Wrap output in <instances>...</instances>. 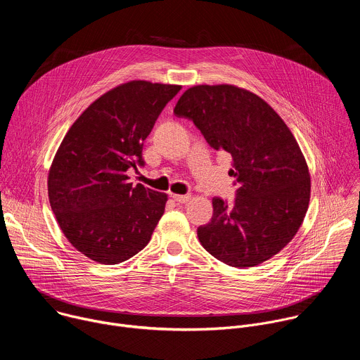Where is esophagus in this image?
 I'll use <instances>...</instances> for the list:
<instances>
[{"label":"esophagus","mask_w":360,"mask_h":360,"mask_svg":"<svg viewBox=\"0 0 360 360\" xmlns=\"http://www.w3.org/2000/svg\"><path fill=\"white\" fill-rule=\"evenodd\" d=\"M172 198L176 200V202H179V203H186V202H189L191 200V195H172Z\"/></svg>","instance_id":"1"}]
</instances>
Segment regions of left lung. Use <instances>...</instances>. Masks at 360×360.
I'll list each match as a JSON object with an SVG mask.
<instances>
[{"instance_id":"1","label":"left lung","mask_w":360,"mask_h":360,"mask_svg":"<svg viewBox=\"0 0 360 360\" xmlns=\"http://www.w3.org/2000/svg\"><path fill=\"white\" fill-rule=\"evenodd\" d=\"M174 114L229 153L238 182L232 207L212 199L211 222L198 228L200 245L235 268L271 259L299 231L311 199L309 168L290 129L265 99L229 84L188 88Z\"/></svg>"}]
</instances>
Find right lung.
I'll list each match as a JSON object with an SVG mask.
<instances>
[{"instance_id": "obj_1", "label": "right lung", "mask_w": 360, "mask_h": 360, "mask_svg": "<svg viewBox=\"0 0 360 360\" xmlns=\"http://www.w3.org/2000/svg\"><path fill=\"white\" fill-rule=\"evenodd\" d=\"M181 85L134 79L96 98L65 134L48 172V198L68 242L102 265L142 250L168 195L132 186L143 141Z\"/></svg>"}]
</instances>
